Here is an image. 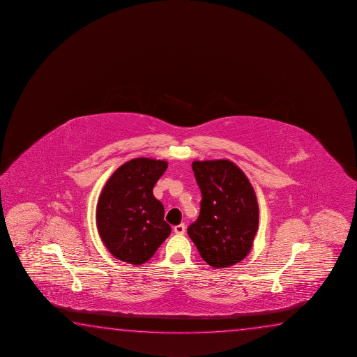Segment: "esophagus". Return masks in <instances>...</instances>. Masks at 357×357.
<instances>
[{"mask_svg": "<svg viewBox=\"0 0 357 357\" xmlns=\"http://www.w3.org/2000/svg\"><path fill=\"white\" fill-rule=\"evenodd\" d=\"M185 225L184 223H181V225H178L176 227L173 228V231L176 234H184L185 233Z\"/></svg>", "mask_w": 357, "mask_h": 357, "instance_id": "esophagus-1", "label": "esophagus"}]
</instances>
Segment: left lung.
Masks as SVG:
<instances>
[{"label": "left lung", "instance_id": "obj_1", "mask_svg": "<svg viewBox=\"0 0 357 357\" xmlns=\"http://www.w3.org/2000/svg\"><path fill=\"white\" fill-rule=\"evenodd\" d=\"M192 165L202 199L188 234L212 268L232 266L248 255L258 231L253 186L231 160H194Z\"/></svg>", "mask_w": 357, "mask_h": 357}]
</instances>
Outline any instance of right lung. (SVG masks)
Returning <instances> with one entry per match:
<instances>
[{"label": "right lung", "instance_id": "1", "mask_svg": "<svg viewBox=\"0 0 357 357\" xmlns=\"http://www.w3.org/2000/svg\"><path fill=\"white\" fill-rule=\"evenodd\" d=\"M168 163L135 158L120 165L100 192L96 220L99 236L114 257L141 265L152 258L171 234L165 207L153 197V186Z\"/></svg>", "mask_w": 357, "mask_h": 357}]
</instances>
